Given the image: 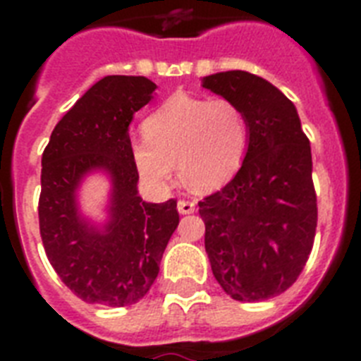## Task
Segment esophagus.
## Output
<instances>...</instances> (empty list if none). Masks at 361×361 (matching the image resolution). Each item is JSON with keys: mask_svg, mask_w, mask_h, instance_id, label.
Masks as SVG:
<instances>
[{"mask_svg": "<svg viewBox=\"0 0 361 361\" xmlns=\"http://www.w3.org/2000/svg\"><path fill=\"white\" fill-rule=\"evenodd\" d=\"M177 209L180 215H190V213L195 212V202H191V200H178Z\"/></svg>", "mask_w": 361, "mask_h": 361, "instance_id": "1", "label": "esophagus"}]
</instances>
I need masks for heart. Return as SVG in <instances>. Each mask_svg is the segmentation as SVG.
<instances>
[{
    "instance_id": "1",
    "label": "heart",
    "mask_w": 361,
    "mask_h": 361,
    "mask_svg": "<svg viewBox=\"0 0 361 361\" xmlns=\"http://www.w3.org/2000/svg\"><path fill=\"white\" fill-rule=\"evenodd\" d=\"M145 135L130 149L139 175L155 190L173 183L177 162L188 186L215 190L240 170L247 152L244 116L222 97L171 95L145 121Z\"/></svg>"
}]
</instances>
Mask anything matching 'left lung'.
<instances>
[{
  "label": "left lung",
  "instance_id": "left-lung-1",
  "mask_svg": "<svg viewBox=\"0 0 361 361\" xmlns=\"http://www.w3.org/2000/svg\"><path fill=\"white\" fill-rule=\"evenodd\" d=\"M202 86L238 106L247 152L231 183L199 202L213 276L238 302H260L295 283L317 231L311 145L298 111L275 85L244 70Z\"/></svg>",
  "mask_w": 361,
  "mask_h": 361
}]
</instances>
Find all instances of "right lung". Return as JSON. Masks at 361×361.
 <instances>
[{"label":"right lung","mask_w":361,"mask_h":361,"mask_svg":"<svg viewBox=\"0 0 361 361\" xmlns=\"http://www.w3.org/2000/svg\"><path fill=\"white\" fill-rule=\"evenodd\" d=\"M157 85L142 75H106L56 124L41 159L39 231L59 279L79 298L106 307L137 304L159 275L162 253L178 226L173 199L139 195L128 126ZM109 178L103 219L80 208L90 174Z\"/></svg>","instance_id":"right-lung-1"}]
</instances>
